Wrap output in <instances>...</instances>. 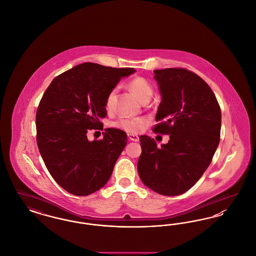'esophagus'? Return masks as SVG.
<instances>
[{"label": "esophagus", "mask_w": 256, "mask_h": 256, "mask_svg": "<svg viewBox=\"0 0 256 256\" xmlns=\"http://www.w3.org/2000/svg\"><path fill=\"white\" fill-rule=\"evenodd\" d=\"M128 139H130V140L134 141V142L139 141V137H138L136 134H128Z\"/></svg>", "instance_id": "1"}]
</instances>
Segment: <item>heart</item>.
<instances>
[{"label": "heart", "mask_w": 256, "mask_h": 256, "mask_svg": "<svg viewBox=\"0 0 256 256\" xmlns=\"http://www.w3.org/2000/svg\"><path fill=\"white\" fill-rule=\"evenodd\" d=\"M128 88L134 93V96L140 102L148 100L154 94V87L152 84L143 76H136L130 80ZM115 95V90H111L106 100V108L111 110L112 102ZM146 121L143 118H120L115 122H111V126L124 130L128 134H139L145 126Z\"/></svg>", "instance_id": "1"}]
</instances>
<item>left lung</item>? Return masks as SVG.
<instances>
[{"mask_svg": "<svg viewBox=\"0 0 256 256\" xmlns=\"http://www.w3.org/2000/svg\"><path fill=\"white\" fill-rule=\"evenodd\" d=\"M162 100L156 134H168L167 144L140 136L138 172L142 182L160 195L185 193L204 174L218 148L222 114L212 89L184 68L154 70Z\"/></svg>", "mask_w": 256, "mask_h": 256, "instance_id": "left-lung-1", "label": "left lung"}]
</instances>
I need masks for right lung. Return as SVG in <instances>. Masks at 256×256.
Instances as JSON below:
<instances>
[{"label":"right lung","instance_id":"add662e5","mask_svg":"<svg viewBox=\"0 0 256 256\" xmlns=\"http://www.w3.org/2000/svg\"><path fill=\"white\" fill-rule=\"evenodd\" d=\"M134 68H112L86 62L56 76L36 111V141L52 178L67 192L88 196L108 182L126 145V134L106 128L90 142L87 132L102 130L106 100Z\"/></svg>","mask_w":256,"mask_h":256}]
</instances>
